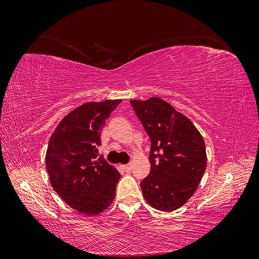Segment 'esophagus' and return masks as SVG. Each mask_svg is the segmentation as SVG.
Instances as JSON below:
<instances>
[{"label": "esophagus", "mask_w": 259, "mask_h": 259, "mask_svg": "<svg viewBox=\"0 0 259 259\" xmlns=\"http://www.w3.org/2000/svg\"><path fill=\"white\" fill-rule=\"evenodd\" d=\"M122 168L126 171V173H130V171L132 170V165L131 164H126V165H122Z\"/></svg>", "instance_id": "obj_1"}]
</instances>
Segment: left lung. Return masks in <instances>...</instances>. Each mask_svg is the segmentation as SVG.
Listing matches in <instances>:
<instances>
[{"label": "left lung", "instance_id": "obj_1", "mask_svg": "<svg viewBox=\"0 0 259 259\" xmlns=\"http://www.w3.org/2000/svg\"><path fill=\"white\" fill-rule=\"evenodd\" d=\"M131 104L151 140L150 174L140 184L153 208L171 211L189 200L206 168L205 143L186 115L159 97Z\"/></svg>", "mask_w": 259, "mask_h": 259}]
</instances>
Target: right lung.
<instances>
[{
    "instance_id": "right-lung-1",
    "label": "right lung",
    "mask_w": 259,
    "mask_h": 259,
    "mask_svg": "<svg viewBox=\"0 0 259 259\" xmlns=\"http://www.w3.org/2000/svg\"><path fill=\"white\" fill-rule=\"evenodd\" d=\"M121 99L90 101L62 119L49 142L45 165L54 190L69 206L86 216L112 204L121 174L98 159L100 133Z\"/></svg>"
}]
</instances>
